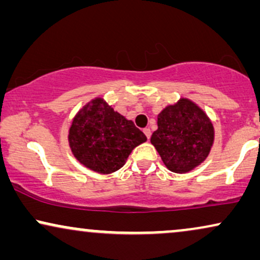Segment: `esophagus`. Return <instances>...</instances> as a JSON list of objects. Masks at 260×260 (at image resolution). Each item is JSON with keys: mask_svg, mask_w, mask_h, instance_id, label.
Returning <instances> with one entry per match:
<instances>
[{"mask_svg": "<svg viewBox=\"0 0 260 260\" xmlns=\"http://www.w3.org/2000/svg\"><path fill=\"white\" fill-rule=\"evenodd\" d=\"M143 132H144V134H145V136H146L147 140H149L150 137H151V129H150V128H144Z\"/></svg>", "mask_w": 260, "mask_h": 260, "instance_id": "34e87169", "label": "esophagus"}]
</instances>
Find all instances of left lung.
Returning <instances> with one entry per match:
<instances>
[{"instance_id":"1","label":"left lung","mask_w":260,"mask_h":260,"mask_svg":"<svg viewBox=\"0 0 260 260\" xmlns=\"http://www.w3.org/2000/svg\"><path fill=\"white\" fill-rule=\"evenodd\" d=\"M158 129L151 143L174 173H187L208 157L213 143V127L204 111L188 100H180L158 115Z\"/></svg>"}]
</instances>
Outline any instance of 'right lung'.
I'll return each mask as SVG.
<instances>
[{"mask_svg": "<svg viewBox=\"0 0 260 260\" xmlns=\"http://www.w3.org/2000/svg\"><path fill=\"white\" fill-rule=\"evenodd\" d=\"M68 139L79 162L93 172L109 174L119 170L146 137L132 121L97 98L74 117Z\"/></svg>", "mask_w": 260, "mask_h": 260, "instance_id": "right-lung-1", "label": "right lung"}]
</instances>
